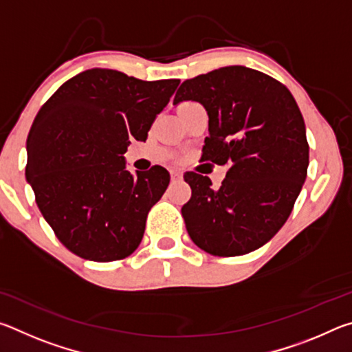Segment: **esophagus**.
<instances>
[{"mask_svg":"<svg viewBox=\"0 0 352 352\" xmlns=\"http://www.w3.org/2000/svg\"><path fill=\"white\" fill-rule=\"evenodd\" d=\"M182 172L180 170H170V177H172V180H180L182 178Z\"/></svg>","mask_w":352,"mask_h":352,"instance_id":"obj_1","label":"esophagus"}]
</instances>
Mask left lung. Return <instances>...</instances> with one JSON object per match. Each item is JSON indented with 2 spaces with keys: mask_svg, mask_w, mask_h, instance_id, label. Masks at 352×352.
<instances>
[{
  "mask_svg": "<svg viewBox=\"0 0 352 352\" xmlns=\"http://www.w3.org/2000/svg\"><path fill=\"white\" fill-rule=\"evenodd\" d=\"M208 111L201 158L228 166L222 186L186 172L192 194L182 208L188 234L214 256L258 250L289 219L309 166L305 119L292 93L273 77L241 65L182 83L174 104Z\"/></svg>",
  "mask_w": 352,
  "mask_h": 352,
  "instance_id": "8db88e82",
  "label": "left lung"
}]
</instances>
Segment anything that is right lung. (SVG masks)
<instances>
[{"instance_id": "add662e5", "label": "right lung", "mask_w": 352, "mask_h": 352, "mask_svg": "<svg viewBox=\"0 0 352 352\" xmlns=\"http://www.w3.org/2000/svg\"><path fill=\"white\" fill-rule=\"evenodd\" d=\"M178 83L93 68L65 82L37 113L26 141V180L69 252L110 262L138 248L170 175L162 166L132 175L124 153L132 138L147 140Z\"/></svg>"}]
</instances>
